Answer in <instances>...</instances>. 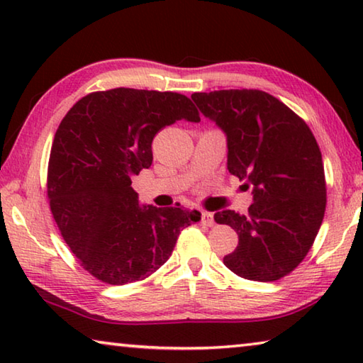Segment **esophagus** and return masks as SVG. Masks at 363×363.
I'll return each mask as SVG.
<instances>
[{
	"mask_svg": "<svg viewBox=\"0 0 363 363\" xmlns=\"http://www.w3.org/2000/svg\"><path fill=\"white\" fill-rule=\"evenodd\" d=\"M201 223H203L205 225H213L214 224L213 214L208 213V211H201Z\"/></svg>",
	"mask_w": 363,
	"mask_h": 363,
	"instance_id": "34e87169",
	"label": "esophagus"
}]
</instances>
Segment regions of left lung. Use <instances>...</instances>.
<instances>
[{
	"label": "left lung",
	"instance_id": "obj_1",
	"mask_svg": "<svg viewBox=\"0 0 363 363\" xmlns=\"http://www.w3.org/2000/svg\"><path fill=\"white\" fill-rule=\"evenodd\" d=\"M201 113L225 133L227 169L253 187L247 214L218 211L237 248L224 256L238 277L274 281L296 269L314 243L327 206L322 152L306 121L259 89L194 93Z\"/></svg>",
	"mask_w": 363,
	"mask_h": 363
}]
</instances>
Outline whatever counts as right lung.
Here are the masks:
<instances>
[{
  "mask_svg": "<svg viewBox=\"0 0 363 363\" xmlns=\"http://www.w3.org/2000/svg\"><path fill=\"white\" fill-rule=\"evenodd\" d=\"M177 120L200 121L187 96L116 88L79 99L56 131L48 163L54 220L79 266L108 285L144 280L173 253L184 206H140L131 177L152 164L155 134Z\"/></svg>",
  "mask_w": 363,
  "mask_h": 363,
  "instance_id": "obj_1",
  "label": "right lung"
}]
</instances>
